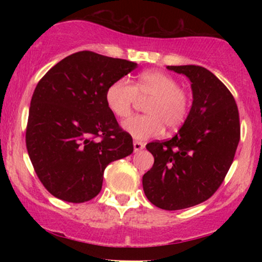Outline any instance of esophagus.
<instances>
[{
  "label": "esophagus",
  "instance_id": "1",
  "mask_svg": "<svg viewBox=\"0 0 262 262\" xmlns=\"http://www.w3.org/2000/svg\"><path fill=\"white\" fill-rule=\"evenodd\" d=\"M133 145H134V151L135 152L140 151V150H143L144 148H145V144L141 143V141H138V140H134Z\"/></svg>",
  "mask_w": 262,
  "mask_h": 262
}]
</instances>
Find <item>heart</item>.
Returning a JSON list of instances; mask_svg holds the SVG:
<instances>
[{"label":"heart","mask_w":262,"mask_h":262,"mask_svg":"<svg viewBox=\"0 0 262 262\" xmlns=\"http://www.w3.org/2000/svg\"><path fill=\"white\" fill-rule=\"evenodd\" d=\"M138 97L149 100L145 106L146 114L133 116L123 122L124 130L135 139L158 137L165 127L175 130L187 119L191 96L169 74L156 70L144 71L134 85L124 77L116 80L108 86L104 100L113 116L125 118L130 114Z\"/></svg>","instance_id":"1"}]
</instances>
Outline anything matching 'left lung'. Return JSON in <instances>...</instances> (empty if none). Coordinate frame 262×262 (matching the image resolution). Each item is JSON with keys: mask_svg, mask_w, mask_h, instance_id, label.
Returning <instances> with one entry per match:
<instances>
[{"mask_svg": "<svg viewBox=\"0 0 262 262\" xmlns=\"http://www.w3.org/2000/svg\"><path fill=\"white\" fill-rule=\"evenodd\" d=\"M167 69L188 77L193 102L175 137L146 144L154 165L144 173L143 188L154 206L177 210L207 201L224 181L240 140V122L233 95L209 70Z\"/></svg>", "mask_w": 262, "mask_h": 262, "instance_id": "1", "label": "left lung"}]
</instances>
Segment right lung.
Instances as JSON below:
<instances>
[{
    "instance_id": "1",
    "label": "right lung",
    "mask_w": 262,
    "mask_h": 262,
    "mask_svg": "<svg viewBox=\"0 0 262 262\" xmlns=\"http://www.w3.org/2000/svg\"><path fill=\"white\" fill-rule=\"evenodd\" d=\"M137 64L83 50L41 77L29 107L26 145L54 197L82 203L100 193L108 164L133 152L130 134L108 110L106 91Z\"/></svg>"
}]
</instances>
